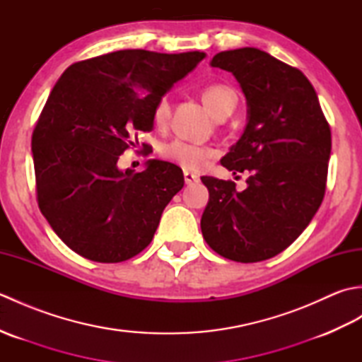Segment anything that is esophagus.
Here are the masks:
<instances>
[{"instance_id": "34e87169", "label": "esophagus", "mask_w": 362, "mask_h": 362, "mask_svg": "<svg viewBox=\"0 0 362 362\" xmlns=\"http://www.w3.org/2000/svg\"><path fill=\"white\" fill-rule=\"evenodd\" d=\"M183 179H185L187 185H193V183H197V182H199V175H196V174H193V173L185 171V173H183Z\"/></svg>"}]
</instances>
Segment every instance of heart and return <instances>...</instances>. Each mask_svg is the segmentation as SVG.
I'll use <instances>...</instances> for the list:
<instances>
[{
	"mask_svg": "<svg viewBox=\"0 0 362 362\" xmlns=\"http://www.w3.org/2000/svg\"><path fill=\"white\" fill-rule=\"evenodd\" d=\"M202 99L210 112L219 119H224L228 115H232L238 104L236 91L232 87L224 86V83L206 86L202 90ZM169 119H171V103H169L168 96H161L152 110V121L157 129L163 130L168 127ZM160 156L166 161H171L177 166L188 169V171H197L206 161L216 156V151L206 144L174 140L161 148Z\"/></svg>",
	"mask_w": 362,
	"mask_h": 362,
	"instance_id": "obj_1",
	"label": "heart"
}]
</instances>
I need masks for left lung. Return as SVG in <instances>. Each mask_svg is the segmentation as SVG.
<instances>
[{
	"instance_id": "obj_1",
	"label": "left lung",
	"mask_w": 362,
	"mask_h": 362,
	"mask_svg": "<svg viewBox=\"0 0 362 362\" xmlns=\"http://www.w3.org/2000/svg\"><path fill=\"white\" fill-rule=\"evenodd\" d=\"M211 66L232 73L247 99V126L221 165L249 173L247 188L204 175L201 228L221 257L257 263L279 255L324 201L332 130L306 76L257 48L222 51Z\"/></svg>"
}]
</instances>
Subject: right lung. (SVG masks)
<instances>
[{
  "label": "right lung",
  "mask_w": 362,
  "mask_h": 362,
  "mask_svg": "<svg viewBox=\"0 0 362 362\" xmlns=\"http://www.w3.org/2000/svg\"><path fill=\"white\" fill-rule=\"evenodd\" d=\"M205 52L115 51L70 65L33 132L37 202L56 235L78 255L121 263L151 244L183 173L149 160L143 173L118 158L153 127L152 110ZM151 146L141 153L149 156Z\"/></svg>",
  "instance_id": "right-lung-1"
}]
</instances>
